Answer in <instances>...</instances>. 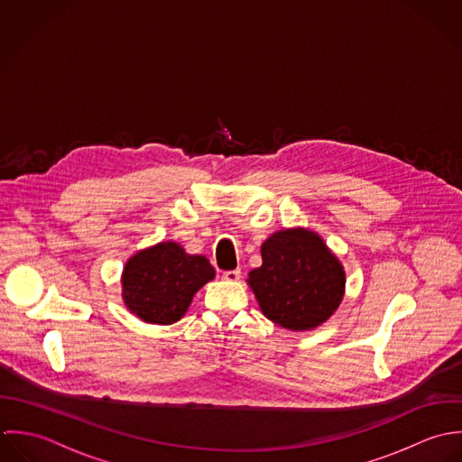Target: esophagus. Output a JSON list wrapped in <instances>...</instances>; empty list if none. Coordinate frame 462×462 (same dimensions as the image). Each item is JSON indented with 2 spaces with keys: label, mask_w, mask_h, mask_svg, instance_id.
<instances>
[{
  "label": "esophagus",
  "mask_w": 462,
  "mask_h": 462,
  "mask_svg": "<svg viewBox=\"0 0 462 462\" xmlns=\"http://www.w3.org/2000/svg\"><path fill=\"white\" fill-rule=\"evenodd\" d=\"M223 278L228 282H237L241 278V270H232V272H225Z\"/></svg>",
  "instance_id": "1"
}]
</instances>
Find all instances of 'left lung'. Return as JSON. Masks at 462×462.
<instances>
[{"label":"left lung","instance_id":"8db88e82","mask_svg":"<svg viewBox=\"0 0 462 462\" xmlns=\"http://www.w3.org/2000/svg\"><path fill=\"white\" fill-rule=\"evenodd\" d=\"M263 266L248 273L263 314L285 330L323 325L341 305L346 273L323 237L294 226L273 232L261 246Z\"/></svg>","mask_w":462,"mask_h":462}]
</instances>
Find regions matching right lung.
Masks as SVG:
<instances>
[{
  "mask_svg": "<svg viewBox=\"0 0 462 462\" xmlns=\"http://www.w3.org/2000/svg\"><path fill=\"white\" fill-rule=\"evenodd\" d=\"M216 272L205 255H190L182 245L162 241L134 254L121 275L126 309L152 325L182 319L194 294Z\"/></svg>",
  "mask_w": 462,
  "mask_h": 462,
  "instance_id": "add662e5",
  "label": "right lung"
}]
</instances>
